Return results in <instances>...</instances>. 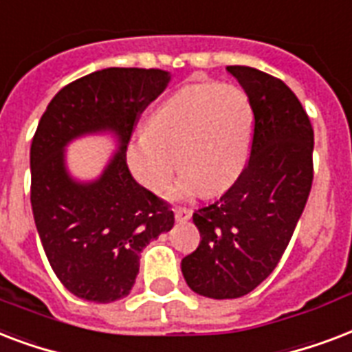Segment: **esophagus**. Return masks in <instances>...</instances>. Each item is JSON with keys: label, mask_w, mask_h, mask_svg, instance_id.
Wrapping results in <instances>:
<instances>
[{"label": "esophagus", "mask_w": 352, "mask_h": 352, "mask_svg": "<svg viewBox=\"0 0 352 352\" xmlns=\"http://www.w3.org/2000/svg\"><path fill=\"white\" fill-rule=\"evenodd\" d=\"M190 214H192V211H190L189 207H176L174 209V217H176L178 222H187L190 219Z\"/></svg>", "instance_id": "34e87169"}]
</instances>
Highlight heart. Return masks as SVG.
I'll return each mask as SVG.
<instances>
[{"label":"heart","mask_w":352,"mask_h":352,"mask_svg":"<svg viewBox=\"0 0 352 352\" xmlns=\"http://www.w3.org/2000/svg\"><path fill=\"white\" fill-rule=\"evenodd\" d=\"M253 106L235 84L196 82L176 89L146 119V132L126 148L128 167L146 189L163 190L179 165L170 190L190 198L217 195L244 170L252 148Z\"/></svg>","instance_id":"heart-1"}]
</instances>
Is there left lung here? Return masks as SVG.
<instances>
[{
    "label": "left lung",
    "mask_w": 352,
    "mask_h": 352,
    "mask_svg": "<svg viewBox=\"0 0 352 352\" xmlns=\"http://www.w3.org/2000/svg\"><path fill=\"white\" fill-rule=\"evenodd\" d=\"M253 106L250 160L235 184L192 222L200 244L182 261L192 292L242 298L275 270L292 239L314 179V130L280 78L248 65H228Z\"/></svg>",
    "instance_id": "8db88e82"
}]
</instances>
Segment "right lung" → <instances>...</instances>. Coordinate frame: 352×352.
<instances>
[{
    "label": "right lung",
    "instance_id": "right-lung-1",
    "mask_svg": "<svg viewBox=\"0 0 352 352\" xmlns=\"http://www.w3.org/2000/svg\"><path fill=\"white\" fill-rule=\"evenodd\" d=\"M167 72L108 67L67 84L38 122L31 145V206L51 268L73 296L95 303L126 298L139 253L174 226L170 204L133 179L126 148L139 117L167 88ZM113 129L120 151L99 180L67 174L63 146L82 133Z\"/></svg>",
    "mask_w": 352,
    "mask_h": 352
}]
</instances>
